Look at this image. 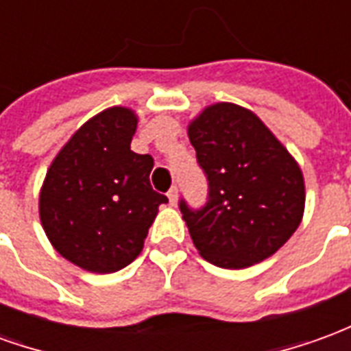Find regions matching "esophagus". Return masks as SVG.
Listing matches in <instances>:
<instances>
[{"label": "esophagus", "instance_id": "1", "mask_svg": "<svg viewBox=\"0 0 351 351\" xmlns=\"http://www.w3.org/2000/svg\"><path fill=\"white\" fill-rule=\"evenodd\" d=\"M167 197H169V203H171V205H176V199H178V190H176V186H173V188L169 190Z\"/></svg>", "mask_w": 351, "mask_h": 351}]
</instances>
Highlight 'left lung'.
<instances>
[{"label": "left lung", "instance_id": "1", "mask_svg": "<svg viewBox=\"0 0 351 351\" xmlns=\"http://www.w3.org/2000/svg\"><path fill=\"white\" fill-rule=\"evenodd\" d=\"M208 184L206 203L180 213L199 254L223 269L263 261L287 243L304 210L297 161L258 116L233 103L206 107L188 128Z\"/></svg>", "mask_w": 351, "mask_h": 351}]
</instances>
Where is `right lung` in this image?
<instances>
[{
    "instance_id": "obj_1",
    "label": "right lung",
    "mask_w": 351,
    "mask_h": 351,
    "mask_svg": "<svg viewBox=\"0 0 351 351\" xmlns=\"http://www.w3.org/2000/svg\"><path fill=\"white\" fill-rule=\"evenodd\" d=\"M133 110L112 107L80 128L52 161L39 214L65 259L90 272H116L137 258L169 199L150 186L154 158L135 154Z\"/></svg>"
}]
</instances>
